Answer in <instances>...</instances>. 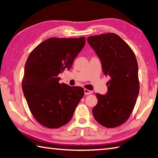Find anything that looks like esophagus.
<instances>
[{
	"mask_svg": "<svg viewBox=\"0 0 158 158\" xmlns=\"http://www.w3.org/2000/svg\"><path fill=\"white\" fill-rule=\"evenodd\" d=\"M84 93H85V95H89V94H91L92 93V91L89 90V89H84Z\"/></svg>",
	"mask_w": 158,
	"mask_h": 158,
	"instance_id": "obj_1",
	"label": "esophagus"
}]
</instances>
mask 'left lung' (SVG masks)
<instances>
[{
    "mask_svg": "<svg viewBox=\"0 0 158 158\" xmlns=\"http://www.w3.org/2000/svg\"><path fill=\"white\" fill-rule=\"evenodd\" d=\"M90 46L101 60L102 69L110 80L106 95L96 94L94 117L106 128H115L128 120L139 92L138 64L131 47L114 33L91 36Z\"/></svg>",
    "mask_w": 158,
    "mask_h": 158,
    "instance_id": "1",
    "label": "left lung"
}]
</instances>
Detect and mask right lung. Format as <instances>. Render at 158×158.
I'll return each mask as SVG.
<instances>
[{"label":"right lung","instance_id":"add662e5","mask_svg":"<svg viewBox=\"0 0 158 158\" xmlns=\"http://www.w3.org/2000/svg\"><path fill=\"white\" fill-rule=\"evenodd\" d=\"M85 44V38H55L44 41L26 62L22 89L33 117L41 125L57 128L71 121L84 89L60 84L59 73L69 70Z\"/></svg>","mask_w":158,"mask_h":158}]
</instances>
